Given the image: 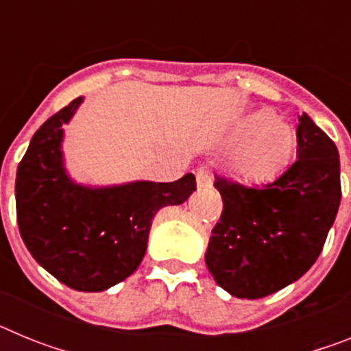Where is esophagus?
Segmentation results:
<instances>
[{
  "mask_svg": "<svg viewBox=\"0 0 351 351\" xmlns=\"http://www.w3.org/2000/svg\"><path fill=\"white\" fill-rule=\"evenodd\" d=\"M195 178H197L198 188H210V186H213V178H210L209 170L197 169V172H195Z\"/></svg>",
  "mask_w": 351,
  "mask_h": 351,
  "instance_id": "obj_1",
  "label": "esophagus"
}]
</instances>
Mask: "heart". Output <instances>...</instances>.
Instances as JSON below:
<instances>
[{
	"mask_svg": "<svg viewBox=\"0 0 351 351\" xmlns=\"http://www.w3.org/2000/svg\"><path fill=\"white\" fill-rule=\"evenodd\" d=\"M250 128L253 130L232 153L230 169L241 181H269L288 165L295 147V135L271 112L253 117Z\"/></svg>",
	"mask_w": 351,
	"mask_h": 351,
	"instance_id": "b5f03b06",
	"label": "heart"
}]
</instances>
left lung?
I'll list each match as a JSON object with an SVG mask.
<instances>
[{
	"mask_svg": "<svg viewBox=\"0 0 351 351\" xmlns=\"http://www.w3.org/2000/svg\"><path fill=\"white\" fill-rule=\"evenodd\" d=\"M297 145L299 160L262 186L216 176L223 210L206 263L214 281L239 299H262L306 274L336 219L341 202L336 144L302 114Z\"/></svg>",
	"mask_w": 351,
	"mask_h": 351,
	"instance_id": "8db88e82",
	"label": "left lung"
}]
</instances>
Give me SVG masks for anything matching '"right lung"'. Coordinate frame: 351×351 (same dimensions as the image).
<instances>
[{"label": "right lung", "instance_id": "obj_1", "mask_svg": "<svg viewBox=\"0 0 351 351\" xmlns=\"http://www.w3.org/2000/svg\"><path fill=\"white\" fill-rule=\"evenodd\" d=\"M82 98L49 117L19 163V232L33 258L79 291H101L137 271L154 214L197 190L193 173L173 182L138 181L112 188L73 184L63 169L61 126Z\"/></svg>", "mask_w": 351, "mask_h": 351}]
</instances>
